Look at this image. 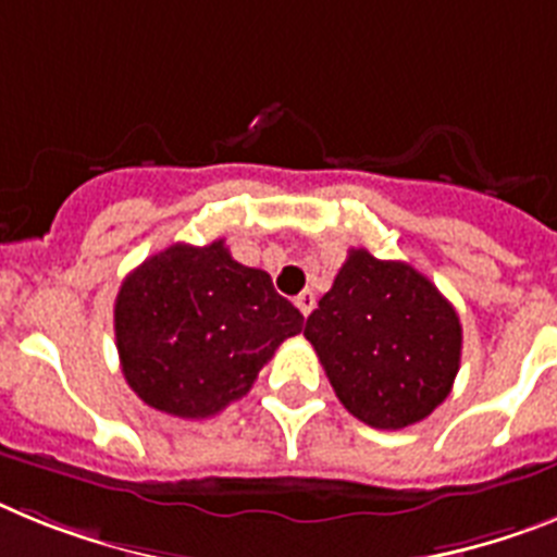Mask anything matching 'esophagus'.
<instances>
[{"label": "esophagus", "instance_id": "34e87169", "mask_svg": "<svg viewBox=\"0 0 557 557\" xmlns=\"http://www.w3.org/2000/svg\"><path fill=\"white\" fill-rule=\"evenodd\" d=\"M296 307H298V310H301L304 318L310 315V312L315 310V293H312V289H304L301 296L296 298Z\"/></svg>", "mask_w": 557, "mask_h": 557}]
</instances>
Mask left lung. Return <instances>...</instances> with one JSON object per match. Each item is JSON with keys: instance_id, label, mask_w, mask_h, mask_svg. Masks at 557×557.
<instances>
[{"instance_id": "obj_1", "label": "left lung", "mask_w": 557, "mask_h": 557, "mask_svg": "<svg viewBox=\"0 0 557 557\" xmlns=\"http://www.w3.org/2000/svg\"><path fill=\"white\" fill-rule=\"evenodd\" d=\"M304 337L346 411L383 431L425 420L450 394L462 358L454 304L411 264L363 247L349 250Z\"/></svg>"}]
</instances>
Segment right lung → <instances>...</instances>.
I'll return each instance as SVG.
<instances>
[{
  "label": "right lung",
  "instance_id": "1",
  "mask_svg": "<svg viewBox=\"0 0 557 557\" xmlns=\"http://www.w3.org/2000/svg\"><path fill=\"white\" fill-rule=\"evenodd\" d=\"M301 326L270 275L239 264L225 239L177 242L149 256L115 298L123 377L146 406L183 420H206L245 397Z\"/></svg>",
  "mask_w": 557,
  "mask_h": 557
}]
</instances>
